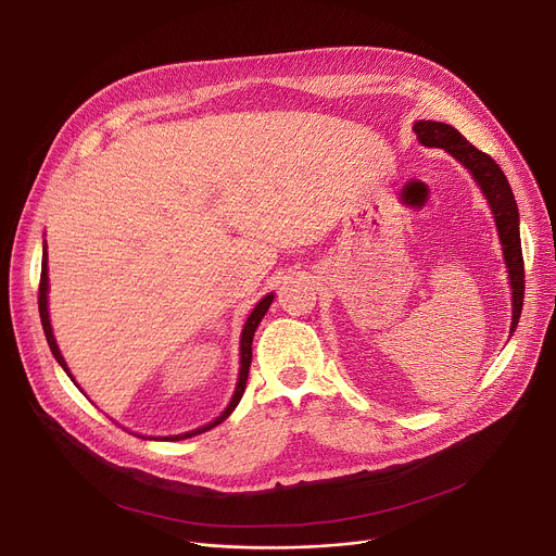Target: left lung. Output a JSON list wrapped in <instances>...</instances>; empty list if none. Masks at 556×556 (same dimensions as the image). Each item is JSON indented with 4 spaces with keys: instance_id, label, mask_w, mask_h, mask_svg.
<instances>
[{
    "instance_id": "1",
    "label": "left lung",
    "mask_w": 556,
    "mask_h": 556,
    "mask_svg": "<svg viewBox=\"0 0 556 556\" xmlns=\"http://www.w3.org/2000/svg\"><path fill=\"white\" fill-rule=\"evenodd\" d=\"M414 131L425 147H438V150H445L460 165H465L492 207L498 239L503 245L509 286H511V328H509V332H514L516 324H519L521 311H523L526 270H523L521 232H519V207H516L509 182H507L503 169L494 163V159L488 156L485 152L476 150V147L452 125L420 121L414 125Z\"/></svg>"
}]
</instances>
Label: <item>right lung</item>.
Returning <instances> with one entry per match:
<instances>
[{
  "label": "right lung",
  "instance_id": "right-lung-1",
  "mask_svg": "<svg viewBox=\"0 0 556 556\" xmlns=\"http://www.w3.org/2000/svg\"><path fill=\"white\" fill-rule=\"evenodd\" d=\"M47 294H49V273H47V241H45L42 275H40V292H37V306H40V319H42V328H45V336H47L49 349H51L53 357L58 359V364L66 371V376L73 380V376L68 374V366H66V362H64V357H62V353H60V349H58V344H55V338H53V328H51V319H49V298H47ZM273 300H275L273 292L266 294V298L254 306V311L250 313V317H248L245 324H243V330H241V368H239V382H237V389H235V395H232L230 404L226 406V412L220 414L216 420H212V422H207V425H203V427H199V429H194V431L178 433V435H165V440H182V438L199 435V433H203V431H207V429H212V427L224 422V420L237 409V404H239V400H241V395H243V391H245V382H248V371H250V362H252V338H254V330H256L258 321H262L264 315L268 313ZM73 382H76V380H73ZM76 387H78V384H76ZM154 440H156V438H154Z\"/></svg>",
  "mask_w": 556,
  "mask_h": 556
}]
</instances>
